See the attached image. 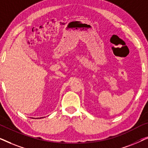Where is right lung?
Listing matches in <instances>:
<instances>
[{
	"label": "right lung",
	"instance_id": "1",
	"mask_svg": "<svg viewBox=\"0 0 148 148\" xmlns=\"http://www.w3.org/2000/svg\"><path fill=\"white\" fill-rule=\"evenodd\" d=\"M41 118H44V117H40V118H38V119H41Z\"/></svg>",
	"mask_w": 148,
	"mask_h": 148
}]
</instances>
